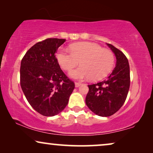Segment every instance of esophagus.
Instances as JSON below:
<instances>
[{
    "mask_svg": "<svg viewBox=\"0 0 153 153\" xmlns=\"http://www.w3.org/2000/svg\"><path fill=\"white\" fill-rule=\"evenodd\" d=\"M81 85H82V84H81V83H80V82H75V87H80Z\"/></svg>",
    "mask_w": 153,
    "mask_h": 153,
    "instance_id": "1",
    "label": "esophagus"
}]
</instances>
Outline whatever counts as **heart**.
<instances>
[{"label":"heart","mask_w":153,"mask_h":153,"mask_svg":"<svg viewBox=\"0 0 153 153\" xmlns=\"http://www.w3.org/2000/svg\"><path fill=\"white\" fill-rule=\"evenodd\" d=\"M71 51L60 49L56 54L58 62L65 71H70L80 62L81 66L69 73L71 78L82 80L90 78L99 80L105 78L113 68L114 55L107 49L90 42H77L70 46Z\"/></svg>","instance_id":"obj_1"}]
</instances>
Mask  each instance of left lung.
<instances>
[{
    "label": "left lung",
    "mask_w": 153,
    "mask_h": 153,
    "mask_svg": "<svg viewBox=\"0 0 153 153\" xmlns=\"http://www.w3.org/2000/svg\"><path fill=\"white\" fill-rule=\"evenodd\" d=\"M115 54L116 64L105 80L88 85L85 103L87 107L101 117H109L123 106L130 86L129 65L126 56L113 45L107 43Z\"/></svg>",
    "instance_id": "obj_1"
}]
</instances>
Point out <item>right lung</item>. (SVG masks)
<instances>
[{
  "instance_id": "1",
  "label": "right lung",
  "mask_w": 153,
  "mask_h": 153,
  "mask_svg": "<svg viewBox=\"0 0 153 153\" xmlns=\"http://www.w3.org/2000/svg\"><path fill=\"white\" fill-rule=\"evenodd\" d=\"M65 41L48 38L38 42L26 52L21 62L22 91L33 108L44 116L61 113L75 88L56 58V52Z\"/></svg>"
}]
</instances>
